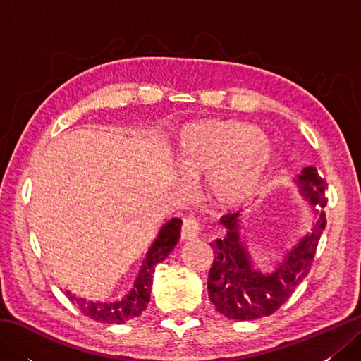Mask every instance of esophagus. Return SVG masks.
<instances>
[{
  "label": "esophagus",
  "mask_w": 361,
  "mask_h": 361,
  "mask_svg": "<svg viewBox=\"0 0 361 361\" xmlns=\"http://www.w3.org/2000/svg\"><path fill=\"white\" fill-rule=\"evenodd\" d=\"M202 231V225L195 217H186L183 220L181 226V239L183 240H194L198 237V233Z\"/></svg>",
  "instance_id": "1"
}]
</instances>
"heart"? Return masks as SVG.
I'll return each instance as SVG.
<instances>
[{"mask_svg": "<svg viewBox=\"0 0 361 361\" xmlns=\"http://www.w3.org/2000/svg\"><path fill=\"white\" fill-rule=\"evenodd\" d=\"M271 158V144L259 128L235 121L197 122L183 128L175 163L188 178L206 173V189L221 204L252 194Z\"/></svg>", "mask_w": 361, "mask_h": 361, "instance_id": "obj_1", "label": "heart"}]
</instances>
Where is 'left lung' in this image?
<instances>
[{
	"label": "left lung",
	"mask_w": 361,
	"mask_h": 361,
	"mask_svg": "<svg viewBox=\"0 0 361 361\" xmlns=\"http://www.w3.org/2000/svg\"><path fill=\"white\" fill-rule=\"evenodd\" d=\"M298 185L313 208H324L327 204L326 181L315 167H305L298 176ZM315 212L318 219L312 233L290 250L273 273L267 274L252 268L248 251L240 240V212L220 219V224L226 228V235L211 243L214 262L209 270L208 293L221 315L250 321L271 315L287 301L310 271L319 237L326 228L324 211L315 209Z\"/></svg>",
	"instance_id": "8db88e82"
}]
</instances>
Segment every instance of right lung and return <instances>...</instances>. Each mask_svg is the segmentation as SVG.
<instances>
[{
	"mask_svg": "<svg viewBox=\"0 0 361 361\" xmlns=\"http://www.w3.org/2000/svg\"><path fill=\"white\" fill-rule=\"evenodd\" d=\"M181 220L171 219L167 224L159 229L155 242L152 243L150 250L142 260L141 270L137 273V278L133 283V288L126 296L114 302H93L87 301L85 298H79L73 295L71 291H65L68 299L78 307L83 315L106 324H122L130 318L140 317L147 307L150 301V288L153 281L155 267L163 262L169 256L176 242L180 239Z\"/></svg>",
	"mask_w": 361,
	"mask_h": 361,
	"instance_id": "right-lung-1",
	"label": "right lung"
}]
</instances>
